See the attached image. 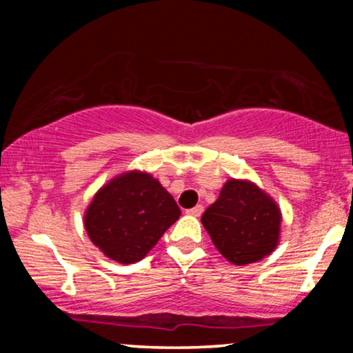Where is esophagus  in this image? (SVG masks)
I'll return each mask as SVG.
<instances>
[{"label": "esophagus", "mask_w": 353, "mask_h": 353, "mask_svg": "<svg viewBox=\"0 0 353 353\" xmlns=\"http://www.w3.org/2000/svg\"><path fill=\"white\" fill-rule=\"evenodd\" d=\"M202 210H204V208H202V205H196V208L189 209V210H188V214H189V216H194V217H199V216H201V214H202Z\"/></svg>", "instance_id": "34e87169"}]
</instances>
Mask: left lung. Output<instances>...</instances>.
Here are the masks:
<instances>
[{
	"mask_svg": "<svg viewBox=\"0 0 353 353\" xmlns=\"http://www.w3.org/2000/svg\"><path fill=\"white\" fill-rule=\"evenodd\" d=\"M201 221L216 249L236 265L264 259L281 237V209L250 181L225 182Z\"/></svg>",
	"mask_w": 353,
	"mask_h": 353,
	"instance_id": "left-lung-1",
	"label": "left lung"
}]
</instances>
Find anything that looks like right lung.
<instances>
[{
	"label": "right lung",
	"instance_id": "add662e5",
	"mask_svg": "<svg viewBox=\"0 0 353 353\" xmlns=\"http://www.w3.org/2000/svg\"><path fill=\"white\" fill-rule=\"evenodd\" d=\"M181 216L176 201L151 174L129 171L104 184L84 212V229L106 257L134 264Z\"/></svg>",
	"mask_w": 353,
	"mask_h": 353
}]
</instances>
